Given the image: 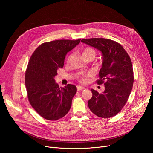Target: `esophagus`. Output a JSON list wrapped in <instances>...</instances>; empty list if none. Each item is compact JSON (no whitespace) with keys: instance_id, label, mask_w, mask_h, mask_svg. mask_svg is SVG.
I'll list each match as a JSON object with an SVG mask.
<instances>
[{"instance_id":"obj_1","label":"esophagus","mask_w":153,"mask_h":153,"mask_svg":"<svg viewBox=\"0 0 153 153\" xmlns=\"http://www.w3.org/2000/svg\"><path fill=\"white\" fill-rule=\"evenodd\" d=\"M84 89H85V87H82V86H79V85L77 86V91H82Z\"/></svg>"}]
</instances>
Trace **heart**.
<instances>
[{
	"instance_id": "heart-1",
	"label": "heart",
	"mask_w": 153,
	"mask_h": 153,
	"mask_svg": "<svg viewBox=\"0 0 153 153\" xmlns=\"http://www.w3.org/2000/svg\"><path fill=\"white\" fill-rule=\"evenodd\" d=\"M82 56L84 57V58L85 59H88V58H92L94 59V57H96V51L91 47H85L84 49L82 50ZM73 57V55L71 54L69 55V56L67 58L66 60V62L68 64L69 62V61H71V59ZM92 75V73L91 72H89L87 73H80L79 75L77 76V78L81 83H85L87 81V78L90 77Z\"/></svg>"
}]
</instances>
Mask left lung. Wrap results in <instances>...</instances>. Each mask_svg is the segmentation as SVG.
<instances>
[{"instance_id": "left-lung-1", "label": "left lung", "mask_w": 153, "mask_h": 153, "mask_svg": "<svg viewBox=\"0 0 153 153\" xmlns=\"http://www.w3.org/2000/svg\"><path fill=\"white\" fill-rule=\"evenodd\" d=\"M82 43L100 50L103 55L102 67L97 84H104L103 93L91 89L92 96L88 101L91 112L97 116L110 118L122 110L133 85V71L129 55L116 41L105 38L82 39Z\"/></svg>"}]
</instances>
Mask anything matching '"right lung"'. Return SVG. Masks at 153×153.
I'll return each mask as SVG.
<instances>
[{
	"label": "right lung",
	"mask_w": 153,
	"mask_h": 153,
	"mask_svg": "<svg viewBox=\"0 0 153 153\" xmlns=\"http://www.w3.org/2000/svg\"><path fill=\"white\" fill-rule=\"evenodd\" d=\"M80 42V39L44 43L30 58L25 75L27 96L32 108L45 119L58 120L65 116L71 108L76 87L68 84L59 87L54 77L57 69L63 68L67 53Z\"/></svg>",
	"instance_id": "add662e5"
}]
</instances>
